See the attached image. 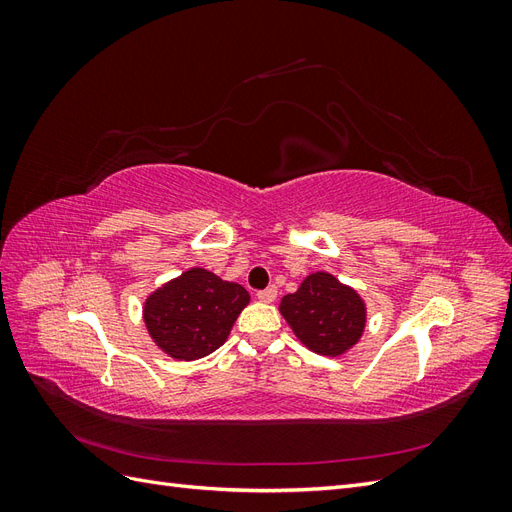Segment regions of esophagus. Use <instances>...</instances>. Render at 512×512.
Listing matches in <instances>:
<instances>
[{"label": "esophagus", "instance_id": "obj_1", "mask_svg": "<svg viewBox=\"0 0 512 512\" xmlns=\"http://www.w3.org/2000/svg\"><path fill=\"white\" fill-rule=\"evenodd\" d=\"M258 301H262V303H273L275 301V297H277V288L275 286H269L267 290H260L258 294Z\"/></svg>", "mask_w": 512, "mask_h": 512}]
</instances>
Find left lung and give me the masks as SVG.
Wrapping results in <instances>:
<instances>
[{"instance_id": "left-lung-1", "label": "left lung", "mask_w": 512, "mask_h": 512, "mask_svg": "<svg viewBox=\"0 0 512 512\" xmlns=\"http://www.w3.org/2000/svg\"><path fill=\"white\" fill-rule=\"evenodd\" d=\"M280 314L299 342L320 356H342L361 342L367 305L329 271L309 273L297 292L280 301Z\"/></svg>"}]
</instances>
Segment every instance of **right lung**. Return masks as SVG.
<instances>
[{"label":"right lung","instance_id":"1","mask_svg":"<svg viewBox=\"0 0 512 512\" xmlns=\"http://www.w3.org/2000/svg\"><path fill=\"white\" fill-rule=\"evenodd\" d=\"M250 294L203 267H192L153 290L143 305L149 337L166 356L196 361L218 350Z\"/></svg>","mask_w":512,"mask_h":512}]
</instances>
